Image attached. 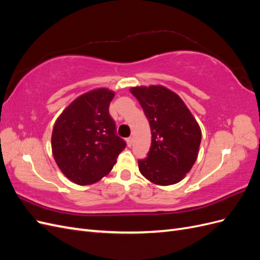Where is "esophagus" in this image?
Returning a JSON list of instances; mask_svg holds the SVG:
<instances>
[{
  "label": "esophagus",
  "mask_w": 260,
  "mask_h": 260,
  "mask_svg": "<svg viewBox=\"0 0 260 260\" xmlns=\"http://www.w3.org/2000/svg\"><path fill=\"white\" fill-rule=\"evenodd\" d=\"M132 142H133V138H132V137H129V138L127 139V144H128V146H131V145H132Z\"/></svg>",
  "instance_id": "1"
}]
</instances>
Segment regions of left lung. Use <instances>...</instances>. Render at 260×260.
<instances>
[{
    "label": "left lung",
    "mask_w": 260,
    "mask_h": 260,
    "mask_svg": "<svg viewBox=\"0 0 260 260\" xmlns=\"http://www.w3.org/2000/svg\"><path fill=\"white\" fill-rule=\"evenodd\" d=\"M137 98L151 125L152 144L139 170L154 184L170 185L182 180L199 155L202 131L181 98L164 85L135 86Z\"/></svg>",
    "instance_id": "obj_1"
}]
</instances>
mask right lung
Masks as SVG:
<instances>
[{"label":"right lung","instance_id":"add662e5","mask_svg":"<svg viewBox=\"0 0 260 260\" xmlns=\"http://www.w3.org/2000/svg\"><path fill=\"white\" fill-rule=\"evenodd\" d=\"M112 90L100 88L72 102L55 121L52 153L58 168L72 182L89 185L109 174L125 147L116 135L109 115Z\"/></svg>","mask_w":260,"mask_h":260}]
</instances>
